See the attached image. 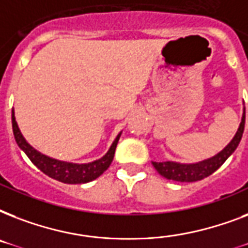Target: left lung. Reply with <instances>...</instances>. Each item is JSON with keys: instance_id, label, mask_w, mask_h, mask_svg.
Masks as SVG:
<instances>
[{"instance_id": "obj_1", "label": "left lung", "mask_w": 248, "mask_h": 248, "mask_svg": "<svg viewBox=\"0 0 248 248\" xmlns=\"http://www.w3.org/2000/svg\"><path fill=\"white\" fill-rule=\"evenodd\" d=\"M245 107H243L242 118L238 126V130L229 141L227 147L221 149L217 155H212L210 158L194 163H180L173 161H165V162H152L155 169L158 171L159 175L169 179V180L180 181V183H192V181L202 180L204 177L214 173L220 166L223 165L238 147L239 141L242 139L243 130H245Z\"/></svg>"}]
</instances>
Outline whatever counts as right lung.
<instances>
[{
	"instance_id": "right-lung-1",
	"label": "right lung",
	"mask_w": 248,
	"mask_h": 248,
	"mask_svg": "<svg viewBox=\"0 0 248 248\" xmlns=\"http://www.w3.org/2000/svg\"><path fill=\"white\" fill-rule=\"evenodd\" d=\"M11 120H13V131L17 147L24 152L27 157L32 161V163L36 166L37 169H40L47 176L52 177V179H55L58 181H62V183H65V184H85V183L95 180L96 177L100 176L101 173L104 172L112 163L117 144H118V140H120L121 134H122V131H121L116 136V139L113 140L112 145L108 149V152L101 158L89 163L65 162V161L55 159L44 155V153H41L40 151H37L36 148H33L25 140V138L21 134L20 128L17 126L14 108Z\"/></svg>"
}]
</instances>
